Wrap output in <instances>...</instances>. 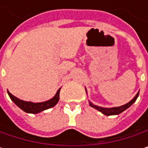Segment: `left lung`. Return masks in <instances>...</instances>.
Instances as JSON below:
<instances>
[{
    "label": "left lung",
    "instance_id": "1",
    "mask_svg": "<svg viewBox=\"0 0 148 148\" xmlns=\"http://www.w3.org/2000/svg\"><path fill=\"white\" fill-rule=\"evenodd\" d=\"M85 91H86V93H87V89H86V88H85ZM139 96V91L138 93L136 95V96L130 101V102H128L127 104H125V105H123V106H118V107H102V106H96V105H94L93 103L91 101H88V103H89V106H91V107H93V108H95V109H96V110H98L99 112H102L104 115H106V116H112V115H119V114H120L121 112H123V111H125L126 109H128L131 105H133L136 101V99H137V97Z\"/></svg>",
    "mask_w": 148,
    "mask_h": 148
}]
</instances>
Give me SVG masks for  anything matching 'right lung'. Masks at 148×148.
<instances>
[{
	"instance_id": "obj_1",
	"label": "right lung",
	"mask_w": 148,
	"mask_h": 148,
	"mask_svg": "<svg viewBox=\"0 0 148 148\" xmlns=\"http://www.w3.org/2000/svg\"><path fill=\"white\" fill-rule=\"evenodd\" d=\"M60 88L58 89L55 95L52 99L46 101L36 102V103L22 101V100L15 97L14 95H12L9 91H8V94L9 95L10 99L14 102L15 105H17L21 110H23L24 112H25L27 113H34L35 114V113H39V112H42L44 110H47V109H49L51 107H53L59 102V100H60Z\"/></svg>"
}]
</instances>
